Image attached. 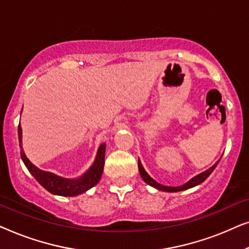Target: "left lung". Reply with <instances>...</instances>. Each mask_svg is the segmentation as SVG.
<instances>
[{
  "label": "left lung",
  "instance_id": "obj_1",
  "mask_svg": "<svg viewBox=\"0 0 249 249\" xmlns=\"http://www.w3.org/2000/svg\"><path fill=\"white\" fill-rule=\"evenodd\" d=\"M220 161V160H219ZM219 161H217L215 164H214L213 166H211V168L209 170H206V171H204L203 173H200V175L194 177L193 179H190L188 182L185 183V185L182 186H179V187H169V186H163L161 185V183L156 182L154 179L151 178V177L148 176V173L145 171L144 168H142V163L141 161L138 160V169H139V173H141L142 178V180L146 183H148L149 186L154 187V188L159 189V190H163V192H168V193H176V192H181V190H186V189H189V188H193V187H195L197 185H199V183H202L203 181H205V180L207 179V177H209L211 173L213 172V170L216 168L217 163H219Z\"/></svg>",
  "mask_w": 249,
  "mask_h": 249
}]
</instances>
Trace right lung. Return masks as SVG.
I'll return each mask as SVG.
<instances>
[{
	"label": "right lung",
	"instance_id": "add662e5",
	"mask_svg": "<svg viewBox=\"0 0 249 249\" xmlns=\"http://www.w3.org/2000/svg\"><path fill=\"white\" fill-rule=\"evenodd\" d=\"M21 127H18V136H19V145L21 147ZM20 155L27 169L32 173L37 181L45 188L47 192L54 195L60 196H77L79 194H83L88 190L91 187H94L96 183L100 181L102 173H103L104 169V158H105V144H102L98 148L96 159H95L94 164L90 166V169L81 177V178L77 180L71 179H64L61 177H57L51 172L42 171L38 168H36L32 162L27 159V156L23 153V149L21 147L20 151Z\"/></svg>",
	"mask_w": 249,
	"mask_h": 249
}]
</instances>
